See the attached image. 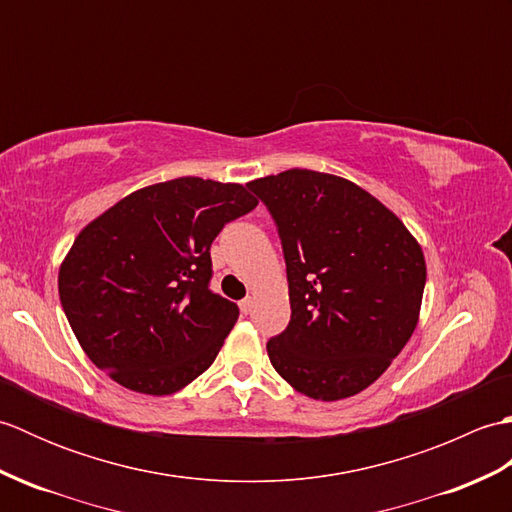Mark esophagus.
I'll use <instances>...</instances> for the list:
<instances>
[{"label": "esophagus", "mask_w": 512, "mask_h": 512, "mask_svg": "<svg viewBox=\"0 0 512 512\" xmlns=\"http://www.w3.org/2000/svg\"><path fill=\"white\" fill-rule=\"evenodd\" d=\"M239 310H242L244 314H248L250 310H253V297H246V299L239 301Z\"/></svg>", "instance_id": "obj_1"}]
</instances>
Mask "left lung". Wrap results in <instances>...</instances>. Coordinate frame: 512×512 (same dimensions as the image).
I'll return each instance as SVG.
<instances>
[{
	"instance_id": "left-lung-1",
	"label": "left lung",
	"mask_w": 512,
	"mask_h": 512,
	"mask_svg": "<svg viewBox=\"0 0 512 512\" xmlns=\"http://www.w3.org/2000/svg\"><path fill=\"white\" fill-rule=\"evenodd\" d=\"M246 187L284 246L290 323L266 350L314 400L356 396L385 374L420 319L427 264L400 217L352 180L288 169Z\"/></svg>"
}]
</instances>
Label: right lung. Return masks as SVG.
Here are the masks:
<instances>
[{
  "mask_svg": "<svg viewBox=\"0 0 512 512\" xmlns=\"http://www.w3.org/2000/svg\"><path fill=\"white\" fill-rule=\"evenodd\" d=\"M255 206L244 184L187 176L129 193L83 226L59 266V297L90 361L147 396L206 372L239 317L209 290L211 244Z\"/></svg>",
  "mask_w": 512,
  "mask_h": 512,
  "instance_id": "obj_1",
  "label": "right lung"
}]
</instances>
